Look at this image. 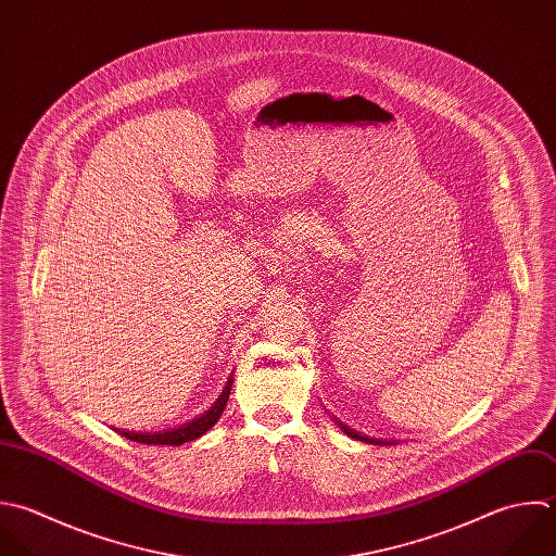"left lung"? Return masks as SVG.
<instances>
[{"label":"left lung","mask_w":556,"mask_h":556,"mask_svg":"<svg viewBox=\"0 0 556 556\" xmlns=\"http://www.w3.org/2000/svg\"><path fill=\"white\" fill-rule=\"evenodd\" d=\"M336 422H338V427L349 435V438H353V440H359V442H366V444H375V446H392V444H396V440H377V438H368V435H362V433H357V431H353L351 427H346V425H342L338 418H336Z\"/></svg>","instance_id":"1"}]
</instances>
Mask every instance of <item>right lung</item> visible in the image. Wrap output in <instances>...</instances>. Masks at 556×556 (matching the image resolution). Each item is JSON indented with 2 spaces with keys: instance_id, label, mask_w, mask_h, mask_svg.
<instances>
[{
  "instance_id": "obj_1",
  "label": "right lung",
  "mask_w": 556,
  "mask_h": 556,
  "mask_svg": "<svg viewBox=\"0 0 556 556\" xmlns=\"http://www.w3.org/2000/svg\"><path fill=\"white\" fill-rule=\"evenodd\" d=\"M231 383H233V372L227 377L218 399L203 414L194 416L192 420H188L184 425H177L173 429H162V431H125V429H114V431L131 442L151 444V446H181L186 442H192V440L201 438L203 433H207L218 422V418L223 416V412L227 407Z\"/></svg>"
}]
</instances>
